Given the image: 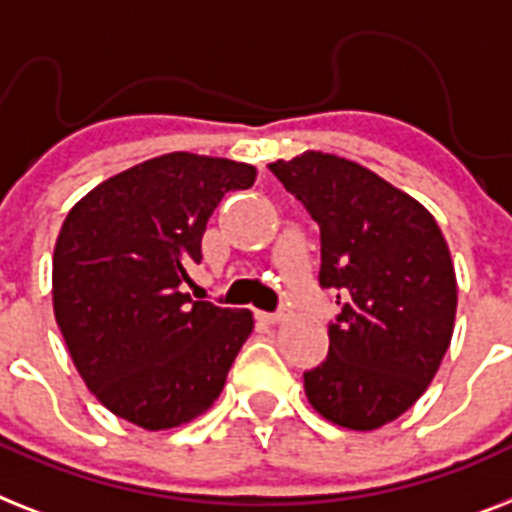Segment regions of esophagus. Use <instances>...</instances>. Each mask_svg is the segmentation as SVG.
Segmentation results:
<instances>
[{
  "label": "esophagus",
  "instance_id": "1",
  "mask_svg": "<svg viewBox=\"0 0 512 512\" xmlns=\"http://www.w3.org/2000/svg\"><path fill=\"white\" fill-rule=\"evenodd\" d=\"M259 319L264 324H280V322H285L287 316L282 314V311H274V314H266V311H259Z\"/></svg>",
  "mask_w": 512,
  "mask_h": 512
}]
</instances>
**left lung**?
<instances>
[{"label": "left lung", "mask_w": 512, "mask_h": 512, "mask_svg": "<svg viewBox=\"0 0 512 512\" xmlns=\"http://www.w3.org/2000/svg\"><path fill=\"white\" fill-rule=\"evenodd\" d=\"M322 230L319 285L337 293L329 353L303 374L308 403L356 432L416 403L450 348L458 282L434 217L416 198L335 154L274 162Z\"/></svg>", "instance_id": "left-lung-1"}]
</instances>
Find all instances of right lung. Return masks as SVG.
Returning a JSON list of instances; mask_svg holds the SVG:
<instances>
[{
  "mask_svg": "<svg viewBox=\"0 0 512 512\" xmlns=\"http://www.w3.org/2000/svg\"><path fill=\"white\" fill-rule=\"evenodd\" d=\"M256 180L251 164L175 151L96 185L54 246V316L101 405L159 432L211 408L253 332L248 308L190 301L211 211Z\"/></svg>",
  "mask_w": 512,
  "mask_h": 512,
  "instance_id": "1",
  "label": "right lung"
}]
</instances>
